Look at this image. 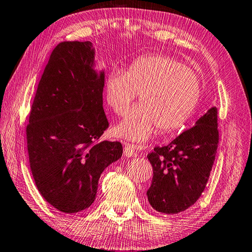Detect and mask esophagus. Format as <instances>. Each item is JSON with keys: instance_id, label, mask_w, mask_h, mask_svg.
<instances>
[{"instance_id": "34e87169", "label": "esophagus", "mask_w": 252, "mask_h": 252, "mask_svg": "<svg viewBox=\"0 0 252 252\" xmlns=\"http://www.w3.org/2000/svg\"><path fill=\"white\" fill-rule=\"evenodd\" d=\"M123 155L126 157H133L136 155V147L132 144H125V149H123Z\"/></svg>"}]
</instances>
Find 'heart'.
I'll return each instance as SVG.
<instances>
[{
  "label": "heart",
  "mask_w": 252,
  "mask_h": 252,
  "mask_svg": "<svg viewBox=\"0 0 252 252\" xmlns=\"http://www.w3.org/2000/svg\"><path fill=\"white\" fill-rule=\"evenodd\" d=\"M136 94H140L141 105L114 132L142 143L156 127L160 133H171L185 125L199 101L201 81L196 71L175 58L151 55L133 62L126 72L112 70L106 80V103L117 116L126 114Z\"/></svg>",
  "instance_id": "b5f03b06"
}]
</instances>
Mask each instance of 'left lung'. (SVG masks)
<instances>
[{"mask_svg": "<svg viewBox=\"0 0 252 252\" xmlns=\"http://www.w3.org/2000/svg\"><path fill=\"white\" fill-rule=\"evenodd\" d=\"M218 145V109L211 107L169 145L148 154L154 175L146 195L155 210L175 215L194 205L205 190Z\"/></svg>", "mask_w": 252, "mask_h": 252, "instance_id": "left-lung-1", "label": "left lung"}]
</instances>
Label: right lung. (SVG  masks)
I'll list each match as a JSON object with an SVG mask.
<instances>
[{"instance_id": "right-lung-1", "label": "right lung", "mask_w": 252, "mask_h": 252, "mask_svg": "<svg viewBox=\"0 0 252 252\" xmlns=\"http://www.w3.org/2000/svg\"><path fill=\"white\" fill-rule=\"evenodd\" d=\"M104 70L90 41L62 42L37 85L27 126L32 176L42 197L65 213L92 205L103 171L122 156L119 142H97L108 127Z\"/></svg>"}]
</instances>
